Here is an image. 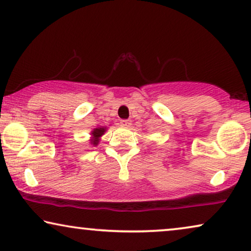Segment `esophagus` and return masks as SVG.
Segmentation results:
<instances>
[{"label": "esophagus", "instance_id": "obj_1", "mask_svg": "<svg viewBox=\"0 0 251 251\" xmlns=\"http://www.w3.org/2000/svg\"><path fill=\"white\" fill-rule=\"evenodd\" d=\"M130 125H131V121H130V120H122V121L120 122V126H121L122 128H129Z\"/></svg>", "mask_w": 251, "mask_h": 251}]
</instances>
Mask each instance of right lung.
I'll return each instance as SVG.
<instances>
[{
	"label": "right lung",
	"mask_w": 251,
	"mask_h": 251,
	"mask_svg": "<svg viewBox=\"0 0 251 251\" xmlns=\"http://www.w3.org/2000/svg\"><path fill=\"white\" fill-rule=\"evenodd\" d=\"M106 130H107V126H97V128H95L92 131L90 132V139H89V142L92 146H97L99 142H100V137L104 135L106 132Z\"/></svg>",
	"instance_id": "add662e5"
}]
</instances>
